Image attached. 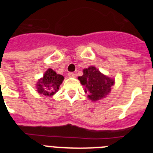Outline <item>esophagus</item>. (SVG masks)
Instances as JSON below:
<instances>
[{
  "label": "esophagus",
  "instance_id": "esophagus-1",
  "mask_svg": "<svg viewBox=\"0 0 153 153\" xmlns=\"http://www.w3.org/2000/svg\"><path fill=\"white\" fill-rule=\"evenodd\" d=\"M68 76H70V77H74V76H75V74H74V73H72V72L68 73Z\"/></svg>",
  "mask_w": 153,
  "mask_h": 153
}]
</instances>
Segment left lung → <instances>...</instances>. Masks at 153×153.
Wrapping results in <instances>:
<instances>
[{
	"label": "left lung",
	"instance_id": "1",
	"mask_svg": "<svg viewBox=\"0 0 153 153\" xmlns=\"http://www.w3.org/2000/svg\"><path fill=\"white\" fill-rule=\"evenodd\" d=\"M83 76L78 79L84 86L85 93L93 102L106 98L115 84L114 78L102 74L96 67L90 66L83 70Z\"/></svg>",
	"mask_w": 153,
	"mask_h": 153
}]
</instances>
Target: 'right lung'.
I'll use <instances>...</instances> for the list:
<instances>
[{
    "label": "right lung",
    "instance_id": "obj_1",
    "mask_svg": "<svg viewBox=\"0 0 153 153\" xmlns=\"http://www.w3.org/2000/svg\"><path fill=\"white\" fill-rule=\"evenodd\" d=\"M63 79V76L57 74L51 68L47 69L43 77L36 82V89L40 94L52 97L59 90Z\"/></svg>",
    "mask_w": 153,
    "mask_h": 153
}]
</instances>
